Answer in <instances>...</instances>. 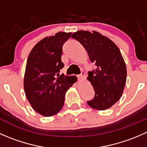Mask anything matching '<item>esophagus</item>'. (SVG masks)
Listing matches in <instances>:
<instances>
[{"label": "esophagus", "mask_w": 147, "mask_h": 147, "mask_svg": "<svg viewBox=\"0 0 147 147\" xmlns=\"http://www.w3.org/2000/svg\"><path fill=\"white\" fill-rule=\"evenodd\" d=\"M84 77H85V73H84V72H81L80 75H78V78L79 80H83L84 78Z\"/></svg>", "instance_id": "1"}]
</instances>
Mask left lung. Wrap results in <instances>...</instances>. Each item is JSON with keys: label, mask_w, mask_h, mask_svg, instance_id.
Returning a JSON list of instances; mask_svg holds the SVG:
<instances>
[{"label": "left lung", "mask_w": 147, "mask_h": 147, "mask_svg": "<svg viewBox=\"0 0 147 147\" xmlns=\"http://www.w3.org/2000/svg\"><path fill=\"white\" fill-rule=\"evenodd\" d=\"M72 38L82 44L96 66L88 72L87 80L95 94L87 104L98 110L109 109L120 99L127 80V68L119 49L96 31H78Z\"/></svg>", "instance_id": "obj_1"}]
</instances>
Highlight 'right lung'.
I'll use <instances>...</instances> for the list:
<instances>
[{
	"label": "right lung",
	"instance_id": "right-lung-1",
	"mask_svg": "<svg viewBox=\"0 0 147 147\" xmlns=\"http://www.w3.org/2000/svg\"><path fill=\"white\" fill-rule=\"evenodd\" d=\"M71 32H59L46 37L34 46L26 63L24 90L31 106L42 116L50 117L64 105L67 90L76 82L73 76L60 75L64 64L63 46Z\"/></svg>",
	"mask_w": 147,
	"mask_h": 147
}]
</instances>
